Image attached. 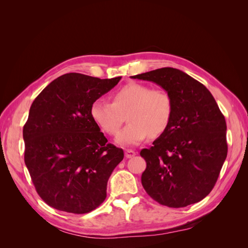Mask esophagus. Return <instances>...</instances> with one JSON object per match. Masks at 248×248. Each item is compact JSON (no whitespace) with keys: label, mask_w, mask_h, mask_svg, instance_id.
Returning a JSON list of instances; mask_svg holds the SVG:
<instances>
[{"label":"esophagus","mask_w":248,"mask_h":248,"mask_svg":"<svg viewBox=\"0 0 248 248\" xmlns=\"http://www.w3.org/2000/svg\"><path fill=\"white\" fill-rule=\"evenodd\" d=\"M136 152L133 151V150H126L125 151V157L126 158H131V157H133V156H136Z\"/></svg>","instance_id":"esophagus-1"}]
</instances>
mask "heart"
<instances>
[{"label":"heart","instance_id":"obj_1","mask_svg":"<svg viewBox=\"0 0 248 248\" xmlns=\"http://www.w3.org/2000/svg\"><path fill=\"white\" fill-rule=\"evenodd\" d=\"M172 110V98L164 89L129 82L112 94L111 103L94 101L90 108V116L103 132L116 136L127 115L129 123L116 140L120 145L130 146L140 144L149 134L157 137L166 131Z\"/></svg>","mask_w":248,"mask_h":248}]
</instances>
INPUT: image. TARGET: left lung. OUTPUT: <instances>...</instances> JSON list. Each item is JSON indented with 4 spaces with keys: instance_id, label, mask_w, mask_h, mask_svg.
<instances>
[{
    "instance_id": "1",
    "label": "left lung",
    "mask_w": 248,
    "mask_h": 248,
    "mask_svg": "<svg viewBox=\"0 0 248 248\" xmlns=\"http://www.w3.org/2000/svg\"><path fill=\"white\" fill-rule=\"evenodd\" d=\"M153 81L174 103L166 131L142 149L146 192L160 205L182 208L211 192L227 158V123L209 90L185 72L164 67L131 77Z\"/></svg>"
}]
</instances>
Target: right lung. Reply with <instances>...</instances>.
Masks as SVG:
<instances>
[{"label": "right lung", "instance_id": "1", "mask_svg": "<svg viewBox=\"0 0 248 248\" xmlns=\"http://www.w3.org/2000/svg\"><path fill=\"white\" fill-rule=\"evenodd\" d=\"M120 79L66 73L33 101L22 129L25 163L48 206L85 214L106 200L108 178L124 152L108 144L90 108Z\"/></svg>", "mask_w": 248, "mask_h": 248}]
</instances>
